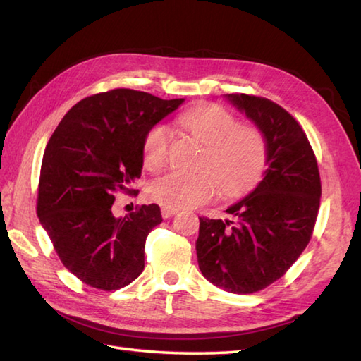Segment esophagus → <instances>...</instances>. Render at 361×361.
Wrapping results in <instances>:
<instances>
[{"label": "esophagus", "instance_id": "34e87169", "mask_svg": "<svg viewBox=\"0 0 361 361\" xmlns=\"http://www.w3.org/2000/svg\"><path fill=\"white\" fill-rule=\"evenodd\" d=\"M176 213H178V209H173V208H167V207H162L161 208V214L164 219H171L172 216H175Z\"/></svg>", "mask_w": 361, "mask_h": 361}]
</instances>
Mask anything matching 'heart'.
<instances>
[{
	"mask_svg": "<svg viewBox=\"0 0 361 361\" xmlns=\"http://www.w3.org/2000/svg\"><path fill=\"white\" fill-rule=\"evenodd\" d=\"M183 130L204 150L197 167L200 172H171L148 186L150 199L162 207L181 209L209 202L221 188L225 195H238L252 188L263 173L267 159L264 134L249 123H238L233 112L221 104L203 103L176 118ZM171 157V133L166 125L148 128L142 142L144 166L152 172L164 169Z\"/></svg>",
	"mask_w": 361,
	"mask_h": 361,
	"instance_id": "obj_1",
	"label": "heart"
}]
</instances>
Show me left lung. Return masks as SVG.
Here are the masks:
<instances>
[{"instance_id":"obj_1","label":"left lung","mask_w":361,"mask_h":361,"mask_svg":"<svg viewBox=\"0 0 361 361\" xmlns=\"http://www.w3.org/2000/svg\"><path fill=\"white\" fill-rule=\"evenodd\" d=\"M252 118L267 145L264 176L222 219L199 217L195 249L202 274L235 294L272 285L313 236L321 202L316 154L300 123L280 104L257 95H228Z\"/></svg>"}]
</instances>
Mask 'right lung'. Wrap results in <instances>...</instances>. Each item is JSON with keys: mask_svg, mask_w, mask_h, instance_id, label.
I'll return each instance as SVG.
<instances>
[{"mask_svg": "<svg viewBox=\"0 0 361 361\" xmlns=\"http://www.w3.org/2000/svg\"><path fill=\"white\" fill-rule=\"evenodd\" d=\"M183 98L162 100L133 89L90 95L49 137L40 167L37 216L61 263L102 291L130 285L145 264V239L162 222L158 204L112 214L116 194L136 195L142 142L150 126Z\"/></svg>", "mask_w": 361, "mask_h": 361, "instance_id": "obj_1", "label": "right lung"}]
</instances>
